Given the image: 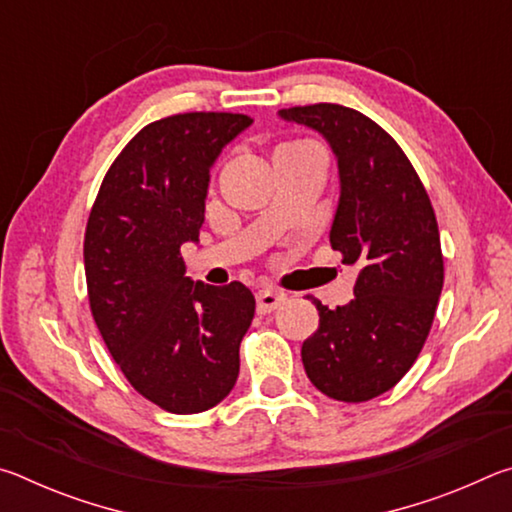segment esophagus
Returning a JSON list of instances; mask_svg holds the SVG:
<instances>
[{
  "mask_svg": "<svg viewBox=\"0 0 512 512\" xmlns=\"http://www.w3.org/2000/svg\"><path fill=\"white\" fill-rule=\"evenodd\" d=\"M287 300V293L277 291V289H262L257 293V311L259 314H268L282 305Z\"/></svg>",
  "mask_w": 512,
  "mask_h": 512,
  "instance_id": "esophagus-1",
  "label": "esophagus"
}]
</instances>
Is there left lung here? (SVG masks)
Returning a JSON list of instances; mask_svg holds the SVG:
<instances>
[{"label": "left lung", "instance_id": "left-lung-1", "mask_svg": "<svg viewBox=\"0 0 512 512\" xmlns=\"http://www.w3.org/2000/svg\"><path fill=\"white\" fill-rule=\"evenodd\" d=\"M280 117L332 146L341 196L329 244L359 268L348 305L311 298L320 320L302 363L320 393L368 402L409 372L429 336L445 277L436 214L400 144L359 110L314 103Z\"/></svg>", "mask_w": 512, "mask_h": 512}]
</instances>
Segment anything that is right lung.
<instances>
[{
  "instance_id": "right-lung-1",
  "label": "right lung",
  "mask_w": 512,
  "mask_h": 512,
  "mask_svg": "<svg viewBox=\"0 0 512 512\" xmlns=\"http://www.w3.org/2000/svg\"><path fill=\"white\" fill-rule=\"evenodd\" d=\"M250 124L232 112L153 121L110 164L90 210L83 259L94 323L135 391L169 413L212 409L239 375L253 293L189 280L180 246L198 241L214 160Z\"/></svg>"
}]
</instances>
